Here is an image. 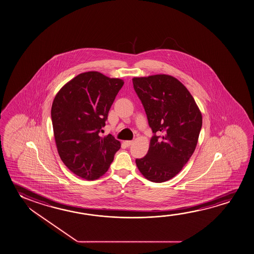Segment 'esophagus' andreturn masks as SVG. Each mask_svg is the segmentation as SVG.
I'll return each instance as SVG.
<instances>
[{
	"label": "esophagus",
	"mask_w": 254,
	"mask_h": 254,
	"mask_svg": "<svg viewBox=\"0 0 254 254\" xmlns=\"http://www.w3.org/2000/svg\"><path fill=\"white\" fill-rule=\"evenodd\" d=\"M133 141L127 140L125 141V144L127 145V146H129L130 145H132Z\"/></svg>",
	"instance_id": "obj_1"
}]
</instances>
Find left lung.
Returning <instances> with one entry per match:
<instances>
[{"label":"left lung","instance_id":"left-lung-1","mask_svg":"<svg viewBox=\"0 0 254 254\" xmlns=\"http://www.w3.org/2000/svg\"><path fill=\"white\" fill-rule=\"evenodd\" d=\"M132 81L154 133L147 154L136 160L137 169L149 181H168L181 171L195 151L201 112L188 89L170 75L135 77Z\"/></svg>","mask_w":254,"mask_h":254}]
</instances>
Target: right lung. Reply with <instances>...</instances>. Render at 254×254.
Here are the masks:
<instances>
[{
    "instance_id": "1",
    "label": "right lung",
    "mask_w": 254,
    "mask_h": 254,
    "mask_svg": "<svg viewBox=\"0 0 254 254\" xmlns=\"http://www.w3.org/2000/svg\"><path fill=\"white\" fill-rule=\"evenodd\" d=\"M124 84L98 71L81 73L54 99L51 117L57 151L77 177L90 181L103 176L121 147L112 135L102 137L100 132Z\"/></svg>"
}]
</instances>
